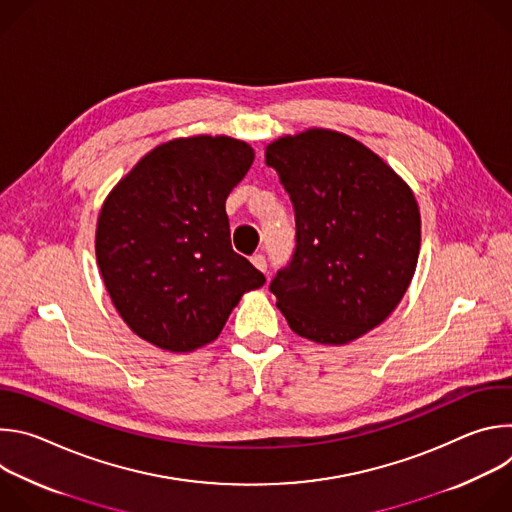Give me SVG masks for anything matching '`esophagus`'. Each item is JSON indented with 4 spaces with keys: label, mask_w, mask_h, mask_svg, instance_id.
<instances>
[{
    "label": "esophagus",
    "mask_w": 512,
    "mask_h": 512,
    "mask_svg": "<svg viewBox=\"0 0 512 512\" xmlns=\"http://www.w3.org/2000/svg\"><path fill=\"white\" fill-rule=\"evenodd\" d=\"M251 263H253L259 271L267 273V261H265V257H263V255H253V257H251Z\"/></svg>",
    "instance_id": "1"
}]
</instances>
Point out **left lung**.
<instances>
[{
	"instance_id": "left-lung-1",
	"label": "left lung",
	"mask_w": 512,
	"mask_h": 512,
	"mask_svg": "<svg viewBox=\"0 0 512 512\" xmlns=\"http://www.w3.org/2000/svg\"><path fill=\"white\" fill-rule=\"evenodd\" d=\"M265 162L296 210V251L269 285L289 328L346 344L383 324L417 267L411 188L367 145L330 129L271 141Z\"/></svg>"
}]
</instances>
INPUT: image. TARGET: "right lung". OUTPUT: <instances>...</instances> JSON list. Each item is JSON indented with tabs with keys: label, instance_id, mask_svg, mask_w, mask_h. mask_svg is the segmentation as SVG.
Listing matches in <instances>:
<instances>
[{
	"label": "right lung",
	"instance_id": "add662e5",
	"mask_svg": "<svg viewBox=\"0 0 512 512\" xmlns=\"http://www.w3.org/2000/svg\"><path fill=\"white\" fill-rule=\"evenodd\" d=\"M255 152L227 135L166 141L103 202L97 263L123 322L143 340L190 352L221 334L265 275L233 251L227 196Z\"/></svg>",
	"mask_w": 512,
	"mask_h": 512
}]
</instances>
